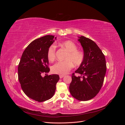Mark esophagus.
Segmentation results:
<instances>
[{
  "label": "esophagus",
  "mask_w": 125,
  "mask_h": 125,
  "mask_svg": "<svg viewBox=\"0 0 125 125\" xmlns=\"http://www.w3.org/2000/svg\"><path fill=\"white\" fill-rule=\"evenodd\" d=\"M64 76H65V75H59V78H60V79H62V78Z\"/></svg>",
  "instance_id": "esophagus-1"
}]
</instances>
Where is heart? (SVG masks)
Returning a JSON list of instances; mask_svg holds the SVG:
<instances>
[{
    "mask_svg": "<svg viewBox=\"0 0 125 125\" xmlns=\"http://www.w3.org/2000/svg\"><path fill=\"white\" fill-rule=\"evenodd\" d=\"M60 46L65 48L68 52L66 56V60L56 62L52 68L53 73L58 74H65L73 68L74 65H80L84 60V54L81 51L77 50V46L73 42L66 41L59 43ZM47 56L50 62H54L56 58V47L52 45L47 50Z\"/></svg>",
    "mask_w": 125,
    "mask_h": 125,
    "instance_id": "1",
    "label": "heart"
}]
</instances>
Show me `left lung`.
<instances>
[{"label":"left lung","instance_id":"obj_1","mask_svg":"<svg viewBox=\"0 0 125 125\" xmlns=\"http://www.w3.org/2000/svg\"><path fill=\"white\" fill-rule=\"evenodd\" d=\"M78 41L83 48L84 58L75 73L81 76L72 74L69 91L75 99L86 101L99 93L104 82L106 63L104 55L94 41L83 36Z\"/></svg>","mask_w":125,"mask_h":125}]
</instances>
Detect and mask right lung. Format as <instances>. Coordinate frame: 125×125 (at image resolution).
Wrapping results in <instances>:
<instances>
[{"instance_id": "1", "label": "right lung", "mask_w": 125, "mask_h": 125, "mask_svg": "<svg viewBox=\"0 0 125 125\" xmlns=\"http://www.w3.org/2000/svg\"><path fill=\"white\" fill-rule=\"evenodd\" d=\"M54 38L49 35L34 40L25 48L19 63L18 79L22 90L30 99L39 102L52 97L59 80L58 74H47L50 70L47 52Z\"/></svg>"}]
</instances>
